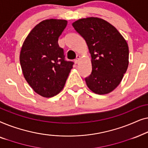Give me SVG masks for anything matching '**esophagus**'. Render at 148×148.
Returning a JSON list of instances; mask_svg holds the SVG:
<instances>
[{
	"label": "esophagus",
	"instance_id": "1",
	"mask_svg": "<svg viewBox=\"0 0 148 148\" xmlns=\"http://www.w3.org/2000/svg\"><path fill=\"white\" fill-rule=\"evenodd\" d=\"M79 60H80V56L77 55V56L76 59L75 60V63L78 64V63H79Z\"/></svg>",
	"mask_w": 148,
	"mask_h": 148
}]
</instances>
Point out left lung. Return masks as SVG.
Wrapping results in <instances>:
<instances>
[{
    "mask_svg": "<svg viewBox=\"0 0 148 148\" xmlns=\"http://www.w3.org/2000/svg\"><path fill=\"white\" fill-rule=\"evenodd\" d=\"M72 25L86 40L92 57V73L85 79L87 86L99 95L112 92L128 68L126 40L114 26L100 18H83Z\"/></svg>",
    "mask_w": 148,
    "mask_h": 148,
    "instance_id": "8db88e82",
    "label": "left lung"
}]
</instances>
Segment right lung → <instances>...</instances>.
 Listing matches in <instances>:
<instances>
[{"label":"right lung","instance_id":"add662e5","mask_svg":"<svg viewBox=\"0 0 148 148\" xmlns=\"http://www.w3.org/2000/svg\"><path fill=\"white\" fill-rule=\"evenodd\" d=\"M67 25L64 19L44 20L24 40L19 55L25 80L35 92L44 98L57 95L63 89L73 62L64 60L59 36Z\"/></svg>","mask_w":148,"mask_h":148}]
</instances>
